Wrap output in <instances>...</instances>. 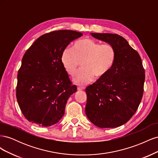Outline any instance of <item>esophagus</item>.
Returning a JSON list of instances; mask_svg holds the SVG:
<instances>
[{
	"mask_svg": "<svg viewBox=\"0 0 158 158\" xmlns=\"http://www.w3.org/2000/svg\"><path fill=\"white\" fill-rule=\"evenodd\" d=\"M77 89H78V91L83 90V89H84V87H83V86H78Z\"/></svg>",
	"mask_w": 158,
	"mask_h": 158,
	"instance_id": "1",
	"label": "esophagus"
}]
</instances>
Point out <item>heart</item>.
Here are the masks:
<instances>
[{
	"label": "heart",
	"mask_w": 158,
	"mask_h": 158,
	"mask_svg": "<svg viewBox=\"0 0 158 158\" xmlns=\"http://www.w3.org/2000/svg\"><path fill=\"white\" fill-rule=\"evenodd\" d=\"M116 58L114 47L109 44H101L89 38L75 42L73 48H66L61 57L62 64L70 76H74L82 62V69L74 78L80 85L86 84L96 78H102L111 69Z\"/></svg>",
	"instance_id": "1"
}]
</instances>
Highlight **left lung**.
<instances>
[{
    "instance_id": "left-lung-1",
    "label": "left lung",
    "mask_w": 158,
    "mask_h": 158,
    "mask_svg": "<svg viewBox=\"0 0 158 158\" xmlns=\"http://www.w3.org/2000/svg\"><path fill=\"white\" fill-rule=\"evenodd\" d=\"M112 45L116 58L108 73L85 88V112L99 128H115L130 120L137 111L144 92L145 70L138 52L121 35L91 33Z\"/></svg>"
}]
</instances>
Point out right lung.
Segmentation results:
<instances>
[{"label": "right lung", "instance_id": "add662e5", "mask_svg": "<svg viewBox=\"0 0 158 158\" xmlns=\"http://www.w3.org/2000/svg\"><path fill=\"white\" fill-rule=\"evenodd\" d=\"M82 35L73 30L53 31L41 35L23 55L18 70L16 99L27 120L40 127L58 123L77 88L62 64L70 43Z\"/></svg>", "mask_w": 158, "mask_h": 158}]
</instances>
